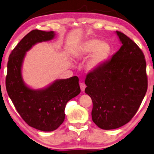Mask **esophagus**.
Here are the masks:
<instances>
[{"label":"esophagus","instance_id":"1","mask_svg":"<svg viewBox=\"0 0 154 154\" xmlns=\"http://www.w3.org/2000/svg\"><path fill=\"white\" fill-rule=\"evenodd\" d=\"M79 86H80L81 90H82V91H84L85 89V88H86V85H85V83H79Z\"/></svg>","mask_w":154,"mask_h":154}]
</instances>
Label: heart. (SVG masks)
Here are the masks:
<instances>
[{
  "instance_id": "obj_1",
  "label": "heart",
  "mask_w": 154,
  "mask_h": 154,
  "mask_svg": "<svg viewBox=\"0 0 154 154\" xmlns=\"http://www.w3.org/2000/svg\"><path fill=\"white\" fill-rule=\"evenodd\" d=\"M111 46L106 42H101L98 39L91 38L80 45L75 52L77 59H82L92 54L87 62V69L94 70L98 68L108 59L111 54Z\"/></svg>"
}]
</instances>
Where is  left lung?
<instances>
[{"instance_id":"1","label":"left lung","mask_w":154,"mask_h":154,"mask_svg":"<svg viewBox=\"0 0 154 154\" xmlns=\"http://www.w3.org/2000/svg\"><path fill=\"white\" fill-rule=\"evenodd\" d=\"M122 43L111 59L87 75L85 92L93 102L92 121L102 129H114L135 115L147 89L145 56L119 31Z\"/></svg>"}]
</instances>
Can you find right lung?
I'll return each mask as SVG.
<instances>
[{"mask_svg": "<svg viewBox=\"0 0 154 154\" xmlns=\"http://www.w3.org/2000/svg\"><path fill=\"white\" fill-rule=\"evenodd\" d=\"M54 35V32L31 31L12 50L7 63L8 95L23 121L42 131H52L60 127L65 120L66 104L81 91L77 76L57 80L41 90H33L24 84L21 66L26 52L36 43L52 40Z\"/></svg>", "mask_w": 154, "mask_h": 154, "instance_id": "1", "label": "right lung"}]
</instances>
